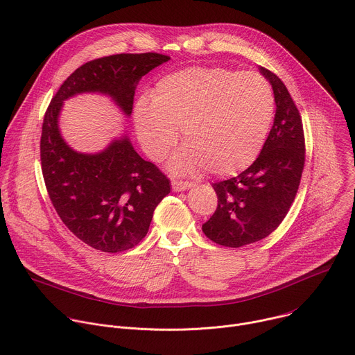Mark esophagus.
Masks as SVG:
<instances>
[{
  "mask_svg": "<svg viewBox=\"0 0 355 355\" xmlns=\"http://www.w3.org/2000/svg\"><path fill=\"white\" fill-rule=\"evenodd\" d=\"M171 187H173V189H174L175 192H181V191L189 189L191 187H193V184H192V182H184V181H177V180H174V181L171 182Z\"/></svg>",
  "mask_w": 355,
  "mask_h": 355,
  "instance_id": "esophagus-1",
  "label": "esophagus"
}]
</instances>
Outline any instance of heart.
Masks as SVG:
<instances>
[{"label": "heart", "instance_id": "1", "mask_svg": "<svg viewBox=\"0 0 355 355\" xmlns=\"http://www.w3.org/2000/svg\"><path fill=\"white\" fill-rule=\"evenodd\" d=\"M275 114L270 83L259 73L189 67L164 76L151 103L139 101L135 122L150 159L163 160L178 140L187 144L170 163L175 174L207 168L232 175L257 159Z\"/></svg>", "mask_w": 355, "mask_h": 355}]
</instances>
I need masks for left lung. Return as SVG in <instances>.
I'll list each match as a JSON object with an SVG mask.
<instances>
[{"label":"left lung","mask_w":355,"mask_h":355,"mask_svg":"<svg viewBox=\"0 0 355 355\" xmlns=\"http://www.w3.org/2000/svg\"><path fill=\"white\" fill-rule=\"evenodd\" d=\"M275 96V118L259 157L247 170L212 184L218 208L202 232L225 247L266 239L286 216L305 164V137L299 111L285 84L259 67Z\"/></svg>","instance_id":"obj_1"}]
</instances>
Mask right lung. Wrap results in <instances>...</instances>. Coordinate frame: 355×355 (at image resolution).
<instances>
[{"label": "right lung", "mask_w": 355, "mask_h": 355, "mask_svg": "<svg viewBox=\"0 0 355 355\" xmlns=\"http://www.w3.org/2000/svg\"><path fill=\"white\" fill-rule=\"evenodd\" d=\"M168 60L159 53H122L88 62L62 84L44 114L40 162L47 193L69 230L92 248L119 252L135 247L171 185L137 155L126 132L96 153L70 147L59 128L64 101L101 94L129 118L140 78Z\"/></svg>", "instance_id": "add662e5"}]
</instances>
